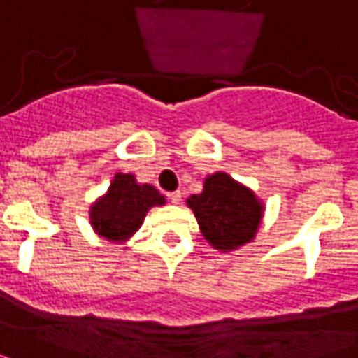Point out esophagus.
I'll use <instances>...</instances> for the list:
<instances>
[{"instance_id": "esophagus-1", "label": "esophagus", "mask_w": 358, "mask_h": 358, "mask_svg": "<svg viewBox=\"0 0 358 358\" xmlns=\"http://www.w3.org/2000/svg\"><path fill=\"white\" fill-rule=\"evenodd\" d=\"M168 199H170V203H179V201H181V192H179V190L170 192L168 194Z\"/></svg>"}]
</instances>
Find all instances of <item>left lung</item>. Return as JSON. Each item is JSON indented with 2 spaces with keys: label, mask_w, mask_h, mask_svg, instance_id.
Segmentation results:
<instances>
[{
  "label": "left lung",
  "mask_w": 358,
  "mask_h": 358,
  "mask_svg": "<svg viewBox=\"0 0 358 358\" xmlns=\"http://www.w3.org/2000/svg\"><path fill=\"white\" fill-rule=\"evenodd\" d=\"M187 205L201 235L220 252L250 243L263 217V203L256 194L222 171L207 177L201 194H192Z\"/></svg>",
  "instance_id": "obj_1"
}]
</instances>
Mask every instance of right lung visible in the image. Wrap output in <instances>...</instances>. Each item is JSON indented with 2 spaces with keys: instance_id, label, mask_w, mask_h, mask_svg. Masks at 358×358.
Masks as SVG:
<instances>
[{
  "instance_id": "1",
  "label": "right lung",
  "mask_w": 358,
  "mask_h": 358,
  "mask_svg": "<svg viewBox=\"0 0 358 358\" xmlns=\"http://www.w3.org/2000/svg\"><path fill=\"white\" fill-rule=\"evenodd\" d=\"M164 203L153 185L136 182L132 173H115L108 192L91 205V226L104 239L123 243L140 229L151 207Z\"/></svg>"
}]
</instances>
